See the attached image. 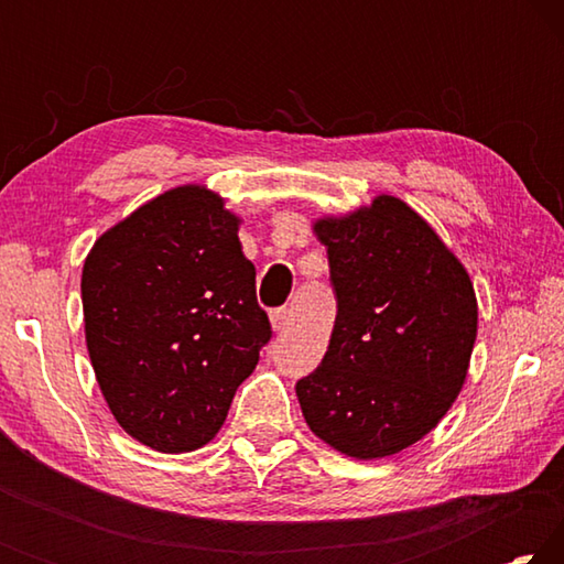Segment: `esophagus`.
I'll list each match as a JSON object with an SVG mask.
<instances>
[{"mask_svg":"<svg viewBox=\"0 0 564 564\" xmlns=\"http://www.w3.org/2000/svg\"><path fill=\"white\" fill-rule=\"evenodd\" d=\"M289 321H291V311L289 308L271 311V328L273 330H283L285 326H289Z\"/></svg>","mask_w":564,"mask_h":564,"instance_id":"34e87169","label":"esophagus"}]
</instances>
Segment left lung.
I'll list each match as a JSON object with an SVG mask.
<instances>
[{"label":"left lung","mask_w":564,"mask_h":564,"mask_svg":"<svg viewBox=\"0 0 564 564\" xmlns=\"http://www.w3.org/2000/svg\"><path fill=\"white\" fill-rule=\"evenodd\" d=\"M338 299L321 366L299 380L305 423L356 460L405 451L451 410L477 336L460 259L405 202L378 194L313 221Z\"/></svg>","instance_id":"obj_1"}]
</instances>
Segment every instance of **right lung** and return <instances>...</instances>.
Here are the masks:
<instances>
[{
    "label": "right lung",
    "mask_w": 564,
    "mask_h": 564,
    "mask_svg": "<svg viewBox=\"0 0 564 564\" xmlns=\"http://www.w3.org/2000/svg\"><path fill=\"white\" fill-rule=\"evenodd\" d=\"M238 226L224 196L184 184L113 224L84 261L94 376L117 423L151 451L212 443L271 338Z\"/></svg>",
    "instance_id": "1"
}]
</instances>
